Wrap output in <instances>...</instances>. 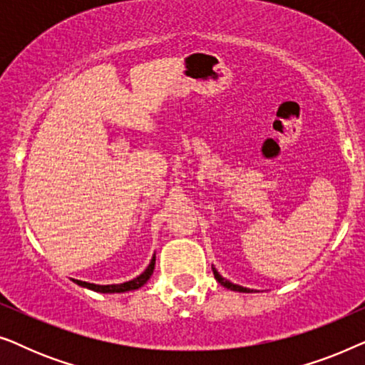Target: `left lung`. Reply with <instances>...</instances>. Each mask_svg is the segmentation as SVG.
<instances>
[{"label": "left lung", "instance_id": "8db88e82", "mask_svg": "<svg viewBox=\"0 0 365 365\" xmlns=\"http://www.w3.org/2000/svg\"><path fill=\"white\" fill-rule=\"evenodd\" d=\"M212 272H214V277H216V281H217L219 284H221V286L231 289V291H236V292H252L251 289L242 287V286H237V284H232L231 281H227V279H224V277L221 276V274H219V272L216 271V267H212Z\"/></svg>", "mask_w": 365, "mask_h": 365}]
</instances>
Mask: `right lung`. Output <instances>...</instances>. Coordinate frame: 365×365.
<instances>
[{
	"label": "right lung",
	"instance_id": "add662e5",
	"mask_svg": "<svg viewBox=\"0 0 365 365\" xmlns=\"http://www.w3.org/2000/svg\"><path fill=\"white\" fill-rule=\"evenodd\" d=\"M154 264H156V256H153L151 262L146 267V271L143 274H139L138 277H134L133 281L123 282V284H109V286H99V284H91V282H84V281H78V279H73V282H76L78 286L81 287H88L94 292H103V294H114V292H128V291H136V289L143 287L144 284L149 281V277L153 276L154 271Z\"/></svg>",
	"mask_w": 365,
	"mask_h": 365
}]
</instances>
